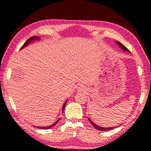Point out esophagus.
I'll list each match as a JSON object with an SVG mask.
<instances>
[{
  "label": "esophagus",
  "mask_w": 151,
  "mask_h": 151,
  "mask_svg": "<svg viewBox=\"0 0 151 151\" xmlns=\"http://www.w3.org/2000/svg\"><path fill=\"white\" fill-rule=\"evenodd\" d=\"M77 91L78 92H85L86 91V88L84 86H80L79 87H78Z\"/></svg>",
  "instance_id": "obj_1"
}]
</instances>
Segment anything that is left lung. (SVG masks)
Listing matches in <instances>:
<instances>
[{
	"label": "left lung",
	"instance_id": "1",
	"mask_svg": "<svg viewBox=\"0 0 151 151\" xmlns=\"http://www.w3.org/2000/svg\"><path fill=\"white\" fill-rule=\"evenodd\" d=\"M116 43L117 45H119V47L121 48L122 50H123L124 51H127V52H130V51L128 50V48H127L126 47H124V46L122 45V44H121V42H118V41H116ZM88 118V121H90V122L92 124V125H93V126L96 129H97V130H99V131H110V130H111V129H113L114 128L113 127H109V128H106V127H100V126H98V125L97 124H94V122L91 121V120H90V119L88 118V117H87Z\"/></svg>",
	"mask_w": 151,
	"mask_h": 151
}]
</instances>
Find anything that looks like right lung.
I'll return each instance as SVG.
<instances>
[{
  "label": "right lung",
  "mask_w": 151,
  "mask_h": 151,
  "mask_svg": "<svg viewBox=\"0 0 151 151\" xmlns=\"http://www.w3.org/2000/svg\"><path fill=\"white\" fill-rule=\"evenodd\" d=\"M40 39V37H30V39H28L26 42H25V43L24 44L22 45V47L20 48V49H22V48H24L25 47H27V45H29L30 43H31L32 42H33V41H35V40H39ZM66 102H67V100H66V101H65V103H64V104H63V109H62V111L63 112L64 111V110H65V105H66ZM59 120H60V119H58V120H57V121H56L54 124H51L50 126H48V127H38L39 128V129H50V128H51V127H54L55 124H57V122L59 121Z\"/></svg>",
  "instance_id": "right-lung-1"
}]
</instances>
